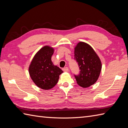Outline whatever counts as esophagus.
I'll return each mask as SVG.
<instances>
[{"instance_id":"obj_1","label":"esophagus","mask_w":128,"mask_h":128,"mask_svg":"<svg viewBox=\"0 0 128 128\" xmlns=\"http://www.w3.org/2000/svg\"><path fill=\"white\" fill-rule=\"evenodd\" d=\"M62 70H63L64 72H67L68 71V67H64V68L63 69H62Z\"/></svg>"}]
</instances>
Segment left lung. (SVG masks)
I'll list each match as a JSON object with an SVG mask.
<instances>
[{
    "mask_svg": "<svg viewBox=\"0 0 128 128\" xmlns=\"http://www.w3.org/2000/svg\"><path fill=\"white\" fill-rule=\"evenodd\" d=\"M74 59L80 70L79 74L74 75L77 84L85 88L95 84L100 76L102 64L92 48L86 42H79L74 48Z\"/></svg>",
    "mask_w": 128,
    "mask_h": 128,
    "instance_id": "obj_1",
    "label": "left lung"
}]
</instances>
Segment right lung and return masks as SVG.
I'll list each match as a JSON object with an SVG mask.
<instances>
[{
  "label": "right lung",
  "instance_id": "add662e5",
  "mask_svg": "<svg viewBox=\"0 0 128 128\" xmlns=\"http://www.w3.org/2000/svg\"><path fill=\"white\" fill-rule=\"evenodd\" d=\"M54 48L44 46L34 56L29 66L31 79L38 87L44 90L51 89L58 83L59 76L64 72L52 61Z\"/></svg>",
  "mask_w": 128,
  "mask_h": 128
}]
</instances>
